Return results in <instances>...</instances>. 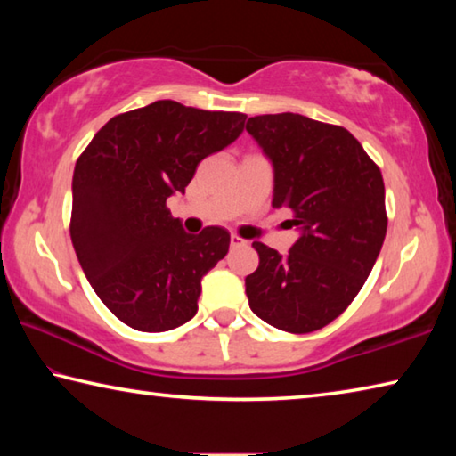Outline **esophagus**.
I'll list each match as a JSON object with an SVG mask.
<instances>
[{"instance_id": "1", "label": "esophagus", "mask_w": 456, "mask_h": 456, "mask_svg": "<svg viewBox=\"0 0 456 456\" xmlns=\"http://www.w3.org/2000/svg\"><path fill=\"white\" fill-rule=\"evenodd\" d=\"M247 241H245V239H241V237H237V235H231V247H233V249H235V247H243Z\"/></svg>"}]
</instances>
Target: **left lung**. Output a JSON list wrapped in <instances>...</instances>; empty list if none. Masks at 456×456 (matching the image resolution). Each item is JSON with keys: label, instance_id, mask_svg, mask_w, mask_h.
Instances as JSON below:
<instances>
[{"label": "left lung", "instance_id": "left-lung-1", "mask_svg": "<svg viewBox=\"0 0 456 456\" xmlns=\"http://www.w3.org/2000/svg\"><path fill=\"white\" fill-rule=\"evenodd\" d=\"M245 128L273 167L272 205L299 229L285 256L253 243L259 267L245 293L269 326L307 334L334 322L372 272L388 225L382 173L342 126L283 112Z\"/></svg>", "mask_w": 456, "mask_h": 456}]
</instances>
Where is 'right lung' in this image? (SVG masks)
<instances>
[{
	"instance_id": "1",
	"label": "right lung",
	"mask_w": 456,
	"mask_h": 456,
	"mask_svg": "<svg viewBox=\"0 0 456 456\" xmlns=\"http://www.w3.org/2000/svg\"><path fill=\"white\" fill-rule=\"evenodd\" d=\"M245 114L157 100L106 122L76 160L70 237L102 304L138 331L197 314L200 280L229 251V231L184 233L167 199L197 165L243 133Z\"/></svg>"
}]
</instances>
